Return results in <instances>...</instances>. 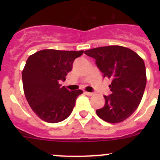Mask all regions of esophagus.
<instances>
[{"label":"esophagus","instance_id":"esophagus-1","mask_svg":"<svg viewBox=\"0 0 160 160\" xmlns=\"http://www.w3.org/2000/svg\"><path fill=\"white\" fill-rule=\"evenodd\" d=\"M84 93L86 95H88V96H92V95L93 94V93H91V92H87V91H84Z\"/></svg>","mask_w":160,"mask_h":160}]
</instances>
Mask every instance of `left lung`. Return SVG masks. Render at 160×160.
Here are the masks:
<instances>
[{
    "instance_id": "left-lung-1",
    "label": "left lung",
    "mask_w": 160,
    "mask_h": 160,
    "mask_svg": "<svg viewBox=\"0 0 160 160\" xmlns=\"http://www.w3.org/2000/svg\"><path fill=\"white\" fill-rule=\"evenodd\" d=\"M109 78L111 94L104 95L105 104L96 111L98 117L110 123H118L130 117L139 105L146 85L143 59L132 49L119 46L94 48L84 52Z\"/></svg>"
}]
</instances>
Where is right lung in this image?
<instances>
[{
    "label": "right lung",
    "mask_w": 160,
    "mask_h": 160,
    "mask_svg": "<svg viewBox=\"0 0 160 160\" xmlns=\"http://www.w3.org/2000/svg\"><path fill=\"white\" fill-rule=\"evenodd\" d=\"M83 53L44 49L27 59L22 71L24 92L31 108L42 120L57 123L72 113L77 97L83 91H70L59 82L65 81L75 59Z\"/></svg>",
    "instance_id": "1"
}]
</instances>
